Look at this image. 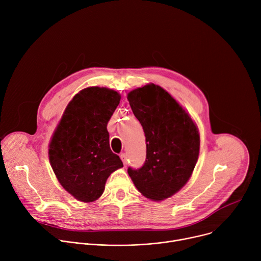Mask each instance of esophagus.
Segmentation results:
<instances>
[{
    "mask_svg": "<svg viewBox=\"0 0 261 261\" xmlns=\"http://www.w3.org/2000/svg\"><path fill=\"white\" fill-rule=\"evenodd\" d=\"M121 159H122V161H123V163H124V165L126 166L127 165V162H128V156H127V154H125V153H123V154H121Z\"/></svg>",
    "mask_w": 261,
    "mask_h": 261,
    "instance_id": "34e87169",
    "label": "esophagus"
}]
</instances>
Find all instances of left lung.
I'll return each mask as SVG.
<instances>
[{
    "label": "left lung",
    "mask_w": 261,
    "mask_h": 261,
    "mask_svg": "<svg viewBox=\"0 0 261 261\" xmlns=\"http://www.w3.org/2000/svg\"><path fill=\"white\" fill-rule=\"evenodd\" d=\"M127 99L142 126L146 158L128 168L137 190L155 201L166 199L187 182L196 165L200 137L191 117L164 89L154 84L131 91Z\"/></svg>",
    "instance_id": "left-lung-1"
}]
</instances>
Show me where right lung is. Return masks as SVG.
I'll use <instances>...</instances> for the list:
<instances>
[{
  "label": "right lung",
  "instance_id": "right-lung-1",
  "mask_svg": "<svg viewBox=\"0 0 261 261\" xmlns=\"http://www.w3.org/2000/svg\"><path fill=\"white\" fill-rule=\"evenodd\" d=\"M121 95L106 88L84 89L67 105L53 134L48 155L62 187L84 202L97 200L108 176L123 167L109 146L107 123Z\"/></svg>",
  "mask_w": 261,
  "mask_h": 261
}]
</instances>
